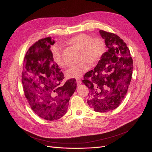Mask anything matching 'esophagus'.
Here are the masks:
<instances>
[{
  "label": "esophagus",
  "mask_w": 152,
  "mask_h": 152,
  "mask_svg": "<svg viewBox=\"0 0 152 152\" xmlns=\"http://www.w3.org/2000/svg\"><path fill=\"white\" fill-rule=\"evenodd\" d=\"M76 83H77V85H80V84H81V83H82V80H81V79H80V78H77V79H76Z\"/></svg>",
  "instance_id": "34e87169"
}]
</instances>
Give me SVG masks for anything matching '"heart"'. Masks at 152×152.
<instances>
[{"instance_id":"heart-1","label":"heart","mask_w":152,"mask_h":152,"mask_svg":"<svg viewBox=\"0 0 152 152\" xmlns=\"http://www.w3.org/2000/svg\"><path fill=\"white\" fill-rule=\"evenodd\" d=\"M68 43L81 51L80 60H86L91 64L99 61L106 51L104 40L100 38H93L87 34L76 35L69 40ZM53 58L54 62L59 66L61 68L66 66V64L61 56V47L56 46L53 48ZM89 64L86 61H82L78 64L70 66L66 70L64 74L67 78H80L89 69Z\"/></svg>"}]
</instances>
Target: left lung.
I'll use <instances>...</instances> for the list:
<instances>
[{"label":"left lung","mask_w":152,"mask_h":152,"mask_svg":"<svg viewBox=\"0 0 152 152\" xmlns=\"http://www.w3.org/2000/svg\"><path fill=\"white\" fill-rule=\"evenodd\" d=\"M108 51L94 69L84 75L82 83L89 89L88 105L94 111L106 112L121 104L132 78L133 62L130 51L117 35L99 31Z\"/></svg>","instance_id":"8db88e82"}]
</instances>
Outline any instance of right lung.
Instances as JSON below:
<instances>
[{
	"label": "right lung",
	"mask_w": 152,
	"mask_h": 152,
	"mask_svg": "<svg viewBox=\"0 0 152 152\" xmlns=\"http://www.w3.org/2000/svg\"><path fill=\"white\" fill-rule=\"evenodd\" d=\"M55 44L48 37L37 42L25 55L22 84L31 108L40 118L53 121L66 114L76 89L74 78L63 83L64 75L54 63L50 50Z\"/></svg>",
	"instance_id": "add662e5"
}]
</instances>
